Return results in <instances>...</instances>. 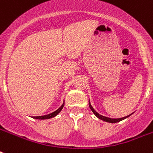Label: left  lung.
Returning a JSON list of instances; mask_svg holds the SVG:
<instances>
[{
  "label": "left lung",
  "mask_w": 153,
  "mask_h": 153,
  "mask_svg": "<svg viewBox=\"0 0 153 153\" xmlns=\"http://www.w3.org/2000/svg\"><path fill=\"white\" fill-rule=\"evenodd\" d=\"M89 106H90V108H91V109L92 110V112H93L94 114V115H95L98 118L101 119V120H102V121H106V122H109V123H117V122H119V121H122V120H124V119L127 118V117H128L130 116L131 114H129V115H128V116L126 117H121V118H109V117H104L102 116V115H101V114H99L98 113V112H96L94 109V108L92 107V105H91V102H89Z\"/></svg>",
  "instance_id": "8db88e82"
}]
</instances>
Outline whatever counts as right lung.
<instances>
[{
  "label": "right lung",
  "mask_w": 153,
  "mask_h": 153,
  "mask_svg": "<svg viewBox=\"0 0 153 153\" xmlns=\"http://www.w3.org/2000/svg\"><path fill=\"white\" fill-rule=\"evenodd\" d=\"M63 106H64V102H63L62 105H61V106H60L57 110H55V112H53V113H51V114H48V115H44V116H37V117H32L35 119H39V120H44V119L51 118V117H54L56 116V115H57V114H59L61 110H62Z\"/></svg>",
  "instance_id": "obj_1"
}]
</instances>
